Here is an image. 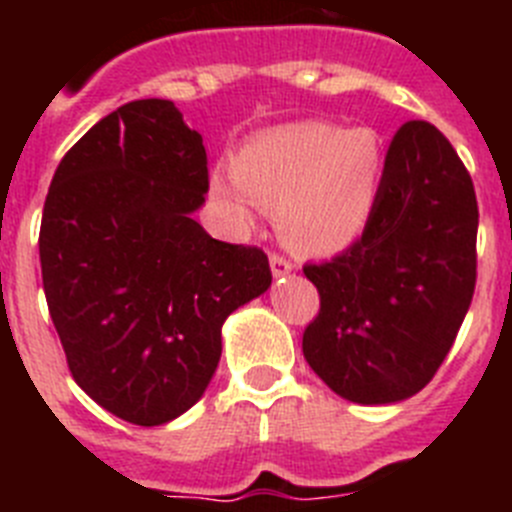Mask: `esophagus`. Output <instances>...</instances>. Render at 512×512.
I'll return each mask as SVG.
<instances>
[{
	"label": "esophagus",
	"instance_id": "obj_1",
	"mask_svg": "<svg viewBox=\"0 0 512 512\" xmlns=\"http://www.w3.org/2000/svg\"><path fill=\"white\" fill-rule=\"evenodd\" d=\"M269 266H271V274H274V279L287 277V274H292V269H295V266H292V261L284 259V256H279V253H274V256H271Z\"/></svg>",
	"mask_w": 512,
	"mask_h": 512
}]
</instances>
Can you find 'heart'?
Instances as JSON below:
<instances>
[{"label":"heart","mask_w":512,"mask_h":512,"mask_svg":"<svg viewBox=\"0 0 512 512\" xmlns=\"http://www.w3.org/2000/svg\"><path fill=\"white\" fill-rule=\"evenodd\" d=\"M382 140L374 130L297 122L266 130L215 169L210 189L230 220L251 225L256 207H277L289 248L312 256L343 251L364 233L377 205Z\"/></svg>","instance_id":"obj_1"}]
</instances>
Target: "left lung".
Returning <instances> with one entry per match:
<instances>
[{"instance_id": "obj_1", "label": "left lung", "mask_w": 512, "mask_h": 512, "mask_svg": "<svg viewBox=\"0 0 512 512\" xmlns=\"http://www.w3.org/2000/svg\"><path fill=\"white\" fill-rule=\"evenodd\" d=\"M477 225L472 176L454 146L431 122H405L359 241L305 266L320 295L302 336L312 372L359 405H392L423 390L472 305Z\"/></svg>"}]
</instances>
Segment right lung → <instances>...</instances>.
<instances>
[{
    "instance_id": "obj_1",
    "label": "right lung",
    "mask_w": 512,
    "mask_h": 512,
    "mask_svg": "<svg viewBox=\"0 0 512 512\" xmlns=\"http://www.w3.org/2000/svg\"><path fill=\"white\" fill-rule=\"evenodd\" d=\"M207 153L169 99H135L61 158L40 269L71 377L107 413L164 425L205 395L225 318L271 287L261 248L205 233Z\"/></svg>"
}]
</instances>
